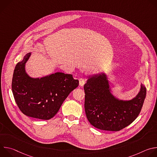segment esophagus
<instances>
[{"instance_id": "1", "label": "esophagus", "mask_w": 157, "mask_h": 157, "mask_svg": "<svg viewBox=\"0 0 157 157\" xmlns=\"http://www.w3.org/2000/svg\"><path fill=\"white\" fill-rule=\"evenodd\" d=\"M86 80L85 79H84V78H80V79H79V85H80L81 86H83L84 84L86 83Z\"/></svg>"}]
</instances>
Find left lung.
Masks as SVG:
<instances>
[{
	"mask_svg": "<svg viewBox=\"0 0 157 157\" xmlns=\"http://www.w3.org/2000/svg\"><path fill=\"white\" fill-rule=\"evenodd\" d=\"M84 89L87 120L96 128L108 131H119L135 121L140 113L147 93L142 84L135 98L128 101L118 100L111 94L104 74L89 78Z\"/></svg>",
	"mask_w": 157,
	"mask_h": 157,
	"instance_id": "8db88e82",
	"label": "left lung"
}]
</instances>
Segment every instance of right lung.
<instances>
[{"label": "right lung", "mask_w": 157, "mask_h": 157, "mask_svg": "<svg viewBox=\"0 0 157 157\" xmlns=\"http://www.w3.org/2000/svg\"><path fill=\"white\" fill-rule=\"evenodd\" d=\"M31 53L15 66L12 81L15 101L21 112L33 118L49 120L58 112L70 93L79 85L72 75L56 73L48 76L32 78L25 71Z\"/></svg>", "instance_id": "obj_1"}]
</instances>
